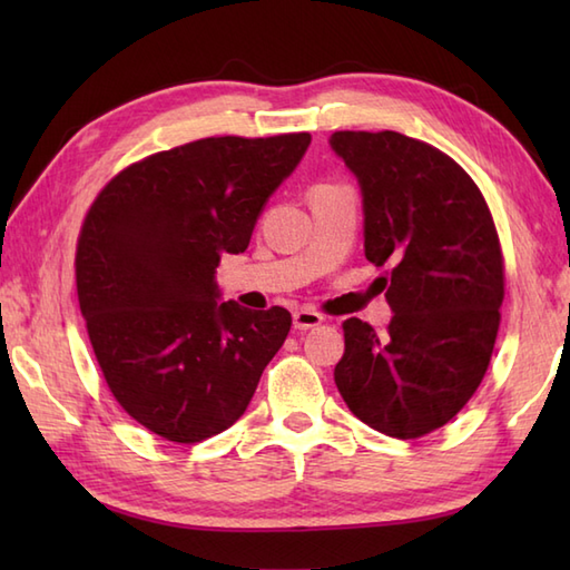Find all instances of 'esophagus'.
Segmentation results:
<instances>
[{"mask_svg":"<svg viewBox=\"0 0 570 570\" xmlns=\"http://www.w3.org/2000/svg\"><path fill=\"white\" fill-rule=\"evenodd\" d=\"M323 321H325V318L321 316V313L313 311V308H298V311L294 313V328H296V331L318 328V325H321Z\"/></svg>","mask_w":570,"mask_h":570,"instance_id":"34e87169","label":"esophagus"}]
</instances>
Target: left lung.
I'll use <instances>...</instances> for the list:
<instances>
[{"label":"left lung","instance_id":"left-lung-1","mask_svg":"<svg viewBox=\"0 0 570 570\" xmlns=\"http://www.w3.org/2000/svg\"><path fill=\"white\" fill-rule=\"evenodd\" d=\"M357 178L365 257L390 264V328L347 318L337 392L370 429L419 439L445 426L485 377L504 298L498 229L451 156L399 131H335Z\"/></svg>","mask_w":570,"mask_h":570}]
</instances>
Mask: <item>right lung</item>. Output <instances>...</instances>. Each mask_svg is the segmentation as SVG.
Segmentation results:
<instances>
[{
	"instance_id": "1",
	"label": "right lung",
	"mask_w": 570,
	"mask_h": 570,
	"mask_svg": "<svg viewBox=\"0 0 570 570\" xmlns=\"http://www.w3.org/2000/svg\"><path fill=\"white\" fill-rule=\"evenodd\" d=\"M311 135L210 137L115 176L85 217L76 278L107 386L127 414L198 443L245 414L292 313L223 301L217 264L249 245Z\"/></svg>"
}]
</instances>
